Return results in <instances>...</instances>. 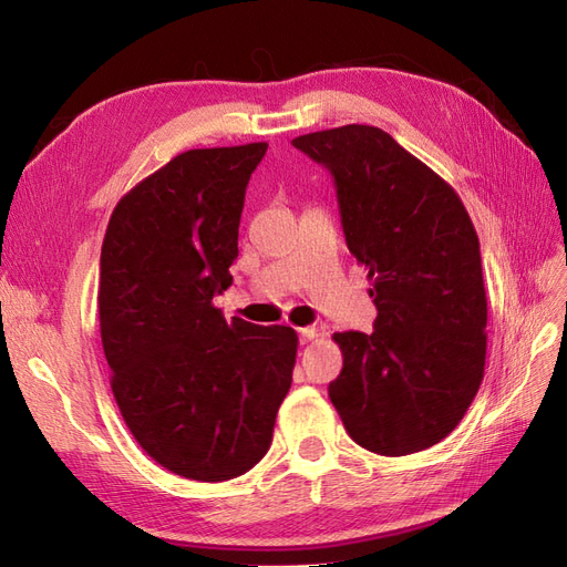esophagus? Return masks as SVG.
<instances>
[{"label":"esophagus","mask_w":567,"mask_h":567,"mask_svg":"<svg viewBox=\"0 0 567 567\" xmlns=\"http://www.w3.org/2000/svg\"><path fill=\"white\" fill-rule=\"evenodd\" d=\"M298 333H300V342H302V346H305V342H310V340L317 338V329H315V326H305V329H298Z\"/></svg>","instance_id":"esophagus-1"}]
</instances>
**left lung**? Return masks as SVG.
Returning a JSON list of instances; mask_svg holds the SVG:
<instances>
[{"instance_id":"left-lung-1","label":"left lung","mask_w":567,"mask_h":567,"mask_svg":"<svg viewBox=\"0 0 567 567\" xmlns=\"http://www.w3.org/2000/svg\"><path fill=\"white\" fill-rule=\"evenodd\" d=\"M293 146L336 182L350 252L369 269L373 333H333L342 371L329 398L373 454L433 447L485 375L487 298L473 221L454 188L371 125L302 134Z\"/></svg>"}]
</instances>
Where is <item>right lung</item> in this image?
Wrapping results in <instances>:
<instances>
[{
  "label": "right lung",
  "mask_w": 567,
  "mask_h": 567,
  "mask_svg": "<svg viewBox=\"0 0 567 567\" xmlns=\"http://www.w3.org/2000/svg\"><path fill=\"white\" fill-rule=\"evenodd\" d=\"M265 142L192 148L117 200L101 246L99 323L130 433L200 483L248 473L293 381L290 326L225 319L246 186Z\"/></svg>",
  "instance_id": "add662e5"
}]
</instances>
